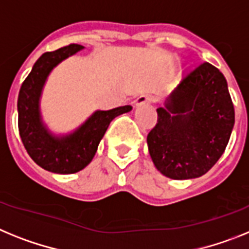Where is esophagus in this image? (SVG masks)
I'll use <instances>...</instances> for the list:
<instances>
[{
  "mask_svg": "<svg viewBox=\"0 0 249 249\" xmlns=\"http://www.w3.org/2000/svg\"><path fill=\"white\" fill-rule=\"evenodd\" d=\"M154 100V98L151 96V95H140V96H138L137 99H135V101H134V104H135V107H142V105H144V104H149L151 103V101Z\"/></svg>",
  "mask_w": 249,
  "mask_h": 249,
  "instance_id": "34e87169",
  "label": "esophagus"
}]
</instances>
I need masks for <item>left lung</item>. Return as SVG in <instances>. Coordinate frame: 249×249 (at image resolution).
<instances>
[{"label": "left lung", "mask_w": 249, "mask_h": 249, "mask_svg": "<svg viewBox=\"0 0 249 249\" xmlns=\"http://www.w3.org/2000/svg\"><path fill=\"white\" fill-rule=\"evenodd\" d=\"M157 112V125L146 138L149 154L163 176L176 180L208 172L234 126L226 77L208 62L188 73Z\"/></svg>", "instance_id": "left-lung-1"}]
</instances>
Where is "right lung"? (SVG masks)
Listing matches in <instances>:
<instances>
[{"label": "right lung", "mask_w": 249, "mask_h": 249, "mask_svg": "<svg viewBox=\"0 0 249 249\" xmlns=\"http://www.w3.org/2000/svg\"><path fill=\"white\" fill-rule=\"evenodd\" d=\"M81 50L84 46L72 44L41 55L23 81L17 100L18 130L26 150L37 165L56 174H72L89 165L112 119L133 109L125 105L96 110L70 133L55 134L50 130L40 107L47 77L57 65Z\"/></svg>", "instance_id": "add662e5"}]
</instances>
